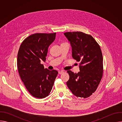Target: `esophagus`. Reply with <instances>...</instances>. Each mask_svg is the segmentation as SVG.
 <instances>
[{
    "label": "esophagus",
    "mask_w": 122,
    "mask_h": 122,
    "mask_svg": "<svg viewBox=\"0 0 122 122\" xmlns=\"http://www.w3.org/2000/svg\"><path fill=\"white\" fill-rule=\"evenodd\" d=\"M64 72L63 71H58V74H62V73H63Z\"/></svg>",
    "instance_id": "34e87169"
}]
</instances>
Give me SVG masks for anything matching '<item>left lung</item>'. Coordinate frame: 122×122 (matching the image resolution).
I'll use <instances>...</instances> for the list:
<instances>
[{"label": "left lung", "mask_w": 122, "mask_h": 122, "mask_svg": "<svg viewBox=\"0 0 122 122\" xmlns=\"http://www.w3.org/2000/svg\"><path fill=\"white\" fill-rule=\"evenodd\" d=\"M64 35L70 42L72 57L81 62L78 73L67 71L69 79L66 85L75 96L88 97L96 90L102 77L100 47L91 35L81 32H66Z\"/></svg>", "instance_id": "obj_1"}]
</instances>
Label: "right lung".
Segmentation results:
<instances>
[{
	"label": "right lung",
	"instance_id": "right-lung-1",
	"mask_svg": "<svg viewBox=\"0 0 122 122\" xmlns=\"http://www.w3.org/2000/svg\"><path fill=\"white\" fill-rule=\"evenodd\" d=\"M56 33L34 34L26 38L20 45L17 55V67L26 88L34 97H47L54 84L58 72L45 68L48 49L56 39Z\"/></svg>",
	"mask_w": 122,
	"mask_h": 122
}]
</instances>
